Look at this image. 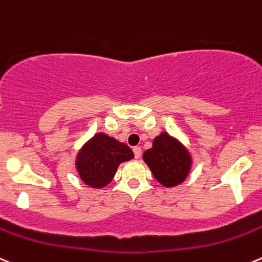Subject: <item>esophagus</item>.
Listing matches in <instances>:
<instances>
[{
    "label": "esophagus",
    "mask_w": 262,
    "mask_h": 262,
    "mask_svg": "<svg viewBox=\"0 0 262 262\" xmlns=\"http://www.w3.org/2000/svg\"><path fill=\"white\" fill-rule=\"evenodd\" d=\"M133 152H134V156H136V159H139L142 155V148L141 147H134Z\"/></svg>",
    "instance_id": "34e87169"
}]
</instances>
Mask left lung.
I'll return each instance as SVG.
<instances>
[{
    "label": "left lung",
    "instance_id": "left-lung-1",
    "mask_svg": "<svg viewBox=\"0 0 262 262\" xmlns=\"http://www.w3.org/2000/svg\"><path fill=\"white\" fill-rule=\"evenodd\" d=\"M143 161L155 179L167 188L184 182L192 167V156L184 144L166 132L160 133L151 148L144 151Z\"/></svg>",
    "mask_w": 262,
    "mask_h": 262
}]
</instances>
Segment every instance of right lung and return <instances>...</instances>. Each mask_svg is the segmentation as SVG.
I'll return each instance as SVG.
<instances>
[{"label":"right lung","mask_w":262,"mask_h":262,"mask_svg":"<svg viewBox=\"0 0 262 262\" xmlns=\"http://www.w3.org/2000/svg\"><path fill=\"white\" fill-rule=\"evenodd\" d=\"M133 157V151L125 143L105 133H97L78 152L75 167L85 184L100 189L113 180L121 162Z\"/></svg>","instance_id":"right-lung-1"}]
</instances>
